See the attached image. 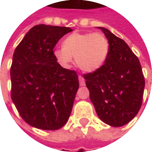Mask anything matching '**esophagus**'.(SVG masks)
Segmentation results:
<instances>
[{
  "label": "esophagus",
  "mask_w": 152,
  "mask_h": 152,
  "mask_svg": "<svg viewBox=\"0 0 152 152\" xmlns=\"http://www.w3.org/2000/svg\"><path fill=\"white\" fill-rule=\"evenodd\" d=\"M78 78H79V82H80V86H84L86 85V81H85V79H84V77L82 76H80V75L78 76Z\"/></svg>",
  "instance_id": "obj_1"
}]
</instances>
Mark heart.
<instances>
[{
	"instance_id": "heart-1",
	"label": "heart",
	"mask_w": 152,
	"mask_h": 152,
	"mask_svg": "<svg viewBox=\"0 0 152 152\" xmlns=\"http://www.w3.org/2000/svg\"><path fill=\"white\" fill-rule=\"evenodd\" d=\"M110 50L109 40L99 32H73L63 40V47L53 50L60 65L68 67L73 57L77 66L86 72L99 69L105 63Z\"/></svg>"
}]
</instances>
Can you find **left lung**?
Wrapping results in <instances>:
<instances>
[{
  "label": "left lung",
  "mask_w": 152,
  "mask_h": 152,
  "mask_svg": "<svg viewBox=\"0 0 152 152\" xmlns=\"http://www.w3.org/2000/svg\"><path fill=\"white\" fill-rule=\"evenodd\" d=\"M99 28L109 40L108 56L99 69L83 76L100 120L121 127L140 110L145 80L139 60L125 41L107 28Z\"/></svg>",
  "instance_id": "8db88e82"
}]
</instances>
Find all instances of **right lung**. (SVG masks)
<instances>
[{"mask_svg": "<svg viewBox=\"0 0 152 152\" xmlns=\"http://www.w3.org/2000/svg\"><path fill=\"white\" fill-rule=\"evenodd\" d=\"M72 29L39 24L16 47L10 67L11 99L21 117L31 126L56 130L66 124L79 88L75 71L63 68L53 48Z\"/></svg>", "mask_w": 152, "mask_h": 152, "instance_id": "1", "label": "right lung"}]
</instances>
